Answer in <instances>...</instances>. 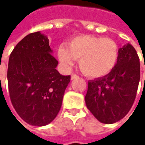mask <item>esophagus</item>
I'll list each match as a JSON object with an SVG mask.
<instances>
[{
  "instance_id": "esophagus-1",
  "label": "esophagus",
  "mask_w": 145,
  "mask_h": 145,
  "mask_svg": "<svg viewBox=\"0 0 145 145\" xmlns=\"http://www.w3.org/2000/svg\"><path fill=\"white\" fill-rule=\"evenodd\" d=\"M78 77V76L76 75V74H72L71 75V80L72 81V80H75L76 78H77Z\"/></svg>"
}]
</instances>
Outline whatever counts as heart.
Here are the masks:
<instances>
[{
  "label": "heart",
  "instance_id": "heart-1",
  "mask_svg": "<svg viewBox=\"0 0 145 145\" xmlns=\"http://www.w3.org/2000/svg\"><path fill=\"white\" fill-rule=\"evenodd\" d=\"M119 47L109 38L83 35L59 45L58 59L69 69L79 59L81 71L90 77H102L114 69L119 59Z\"/></svg>",
  "mask_w": 145,
  "mask_h": 145
}]
</instances>
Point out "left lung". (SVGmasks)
Segmentation results:
<instances>
[{"instance_id": "1", "label": "left lung", "mask_w": 145, "mask_h": 145, "mask_svg": "<svg viewBox=\"0 0 145 145\" xmlns=\"http://www.w3.org/2000/svg\"><path fill=\"white\" fill-rule=\"evenodd\" d=\"M117 64L109 74L88 82L87 108L106 124L122 120L131 108L140 78V59L130 43L119 49Z\"/></svg>"}]
</instances>
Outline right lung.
Segmentation results:
<instances>
[{"mask_svg":"<svg viewBox=\"0 0 145 145\" xmlns=\"http://www.w3.org/2000/svg\"><path fill=\"white\" fill-rule=\"evenodd\" d=\"M47 35L40 31L20 41L8 59L9 97L15 110L25 123L42 127L52 123L60 110L70 76L56 69Z\"/></svg>","mask_w":145,"mask_h":145,"instance_id":"1","label":"right lung"}]
</instances>
